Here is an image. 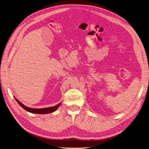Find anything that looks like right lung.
Segmentation results:
<instances>
[{"mask_svg": "<svg viewBox=\"0 0 149 149\" xmlns=\"http://www.w3.org/2000/svg\"><path fill=\"white\" fill-rule=\"evenodd\" d=\"M15 100L17 101V102L20 104V106L23 107V109L26 110L28 112H29L31 113H37V114H46V113H49L51 112H53L54 111H56L58 107L60 106L61 103L58 104L57 105L51 107H47V108H43V109H33V108H30L25 106L24 104H23L22 103H20V101L14 97Z\"/></svg>", "mask_w": 149, "mask_h": 149, "instance_id": "1", "label": "right lung"}]
</instances>
